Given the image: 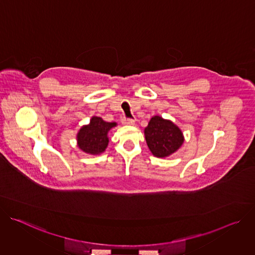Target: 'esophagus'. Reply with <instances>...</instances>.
<instances>
[{"mask_svg":"<svg viewBox=\"0 0 255 255\" xmlns=\"http://www.w3.org/2000/svg\"><path fill=\"white\" fill-rule=\"evenodd\" d=\"M122 124L123 125H129V126H133V125H135V120H133V119H123L122 120Z\"/></svg>","mask_w":255,"mask_h":255,"instance_id":"esophagus-1","label":"esophagus"}]
</instances>
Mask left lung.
<instances>
[{"label":"left lung","instance_id":"obj_1","mask_svg":"<svg viewBox=\"0 0 255 255\" xmlns=\"http://www.w3.org/2000/svg\"><path fill=\"white\" fill-rule=\"evenodd\" d=\"M144 136L150 152L158 158L176 152L185 142L183 131L172 121L153 116L144 129Z\"/></svg>","mask_w":255,"mask_h":255}]
</instances>
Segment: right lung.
Here are the masks:
<instances>
[{
  "instance_id": "1",
  "label": "right lung",
  "mask_w": 255,
  "mask_h": 255,
  "mask_svg": "<svg viewBox=\"0 0 255 255\" xmlns=\"http://www.w3.org/2000/svg\"><path fill=\"white\" fill-rule=\"evenodd\" d=\"M116 126V122H106L100 117L93 116L90 123L82 126L77 134L78 147L87 154H102L108 147L109 131Z\"/></svg>"
}]
</instances>
